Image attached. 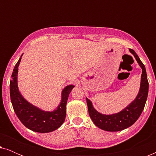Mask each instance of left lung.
Masks as SVG:
<instances>
[{
    "instance_id": "left-lung-1",
    "label": "left lung",
    "mask_w": 156,
    "mask_h": 156,
    "mask_svg": "<svg viewBox=\"0 0 156 156\" xmlns=\"http://www.w3.org/2000/svg\"><path fill=\"white\" fill-rule=\"evenodd\" d=\"M129 51L135 57L138 65L142 69L140 89L134 100L126 107L118 113L104 114L97 112L93 106L90 100L88 98H86L89 116L95 126L104 131L111 132L120 131L130 127L139 118L146 104L148 94V82L146 67L136 55L135 51L131 49Z\"/></svg>"
}]
</instances>
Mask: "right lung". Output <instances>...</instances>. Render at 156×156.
<instances>
[{
  "mask_svg": "<svg viewBox=\"0 0 156 156\" xmlns=\"http://www.w3.org/2000/svg\"><path fill=\"white\" fill-rule=\"evenodd\" d=\"M23 55L15 66L10 82V95L14 112L27 129L38 133H50L62 125L66 117V105L68 97L74 86L69 84L62 89L61 101L57 107L51 112L42 110L30 103L19 91L18 85V67Z\"/></svg>",
  "mask_w": 156,
  "mask_h": 156,
  "instance_id": "right-lung-1",
  "label": "right lung"
}]
</instances>
